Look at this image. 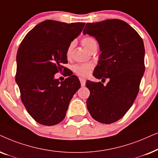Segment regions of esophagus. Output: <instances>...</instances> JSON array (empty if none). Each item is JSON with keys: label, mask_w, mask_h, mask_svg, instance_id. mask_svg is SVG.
<instances>
[{"label": "esophagus", "mask_w": 158, "mask_h": 158, "mask_svg": "<svg viewBox=\"0 0 158 158\" xmlns=\"http://www.w3.org/2000/svg\"><path fill=\"white\" fill-rule=\"evenodd\" d=\"M79 81H80V82H81V87H85V84H86L85 79H84V78H81V77H80V78H79Z\"/></svg>", "instance_id": "1"}]
</instances>
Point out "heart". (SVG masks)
<instances>
[{
	"instance_id": "b5f03b06",
	"label": "heart",
	"mask_w": 158,
	"mask_h": 158,
	"mask_svg": "<svg viewBox=\"0 0 158 158\" xmlns=\"http://www.w3.org/2000/svg\"><path fill=\"white\" fill-rule=\"evenodd\" d=\"M81 44L86 49L90 52L93 48L97 47V43L94 39L90 37H85L81 40ZM73 47V43H71L67 47L66 55V57L69 58L71 56L72 49ZM93 68V65L91 64H77L73 66V71L78 75L81 76V77H87L91 72L92 69Z\"/></svg>"
}]
</instances>
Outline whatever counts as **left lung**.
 Segmentation results:
<instances>
[{
	"label": "left lung",
	"mask_w": 158,
	"mask_h": 158,
	"mask_svg": "<svg viewBox=\"0 0 158 158\" xmlns=\"http://www.w3.org/2000/svg\"><path fill=\"white\" fill-rule=\"evenodd\" d=\"M83 34L95 37L100 46L93 76L109 79L106 86L87 81V109L94 120L110 124L126 114L137 96L145 69L144 43L135 29L116 19L87 23Z\"/></svg>",
	"instance_id": "obj_1"
}]
</instances>
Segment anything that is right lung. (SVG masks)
<instances>
[{
  "mask_svg": "<svg viewBox=\"0 0 158 158\" xmlns=\"http://www.w3.org/2000/svg\"><path fill=\"white\" fill-rule=\"evenodd\" d=\"M85 25L45 20L29 31L20 44L16 82L27 112L42 125L53 126L62 121L73 94L81 87L77 76L59 81L55 74L62 70V64L68 63L67 47Z\"/></svg>",
  "mask_w": 158,
  "mask_h": 158,
  "instance_id": "right-lung-1",
  "label": "right lung"
}]
</instances>
